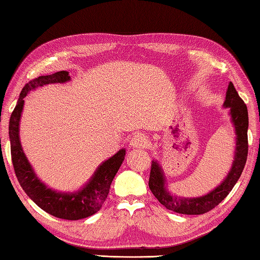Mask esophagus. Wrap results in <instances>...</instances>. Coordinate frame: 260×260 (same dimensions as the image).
Returning a JSON list of instances; mask_svg holds the SVG:
<instances>
[{
	"label": "esophagus",
	"instance_id": "obj_1",
	"mask_svg": "<svg viewBox=\"0 0 260 260\" xmlns=\"http://www.w3.org/2000/svg\"><path fill=\"white\" fill-rule=\"evenodd\" d=\"M129 142V145L133 147V148H147V147L149 146L150 140L147 135L142 133H137L132 137Z\"/></svg>",
	"mask_w": 260,
	"mask_h": 260
}]
</instances>
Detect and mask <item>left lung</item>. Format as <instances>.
I'll use <instances>...</instances> for the list:
<instances>
[{
    "label": "left lung",
    "instance_id": "left-lung-1",
    "mask_svg": "<svg viewBox=\"0 0 260 260\" xmlns=\"http://www.w3.org/2000/svg\"><path fill=\"white\" fill-rule=\"evenodd\" d=\"M224 108H229L231 123L235 128L236 147L234 161L231 169L228 173L222 183L217 185L211 191L200 197H182L174 195L167 188V180L162 166L157 160L152 161V169L149 176V189L165 208L168 210L179 212L183 215H202L210 211L216 205H218L237 183L242 175L244 166L247 158V128H249V114L247 107L238 92L236 91L234 84L230 83L228 86L225 100L223 104Z\"/></svg>",
    "mask_w": 260,
    "mask_h": 260
}]
</instances>
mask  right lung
<instances>
[{
	"label": "right lung",
	"instance_id": "right-lung-1",
	"mask_svg": "<svg viewBox=\"0 0 260 260\" xmlns=\"http://www.w3.org/2000/svg\"><path fill=\"white\" fill-rule=\"evenodd\" d=\"M71 80L68 71H59L49 76H41L30 80L19 93L18 102L9 121V139L11 160L17 180L31 200L48 214L61 219L77 220L94 215L100 210L107 199L112 181L125 160L126 149H120L117 154L98 166L95 172L83 187L76 191H58L49 188L35 173L32 166L23 152L19 140V121H21L24 98L28 93L49 84H64Z\"/></svg>",
	"mask_w": 260,
	"mask_h": 260
}]
</instances>
